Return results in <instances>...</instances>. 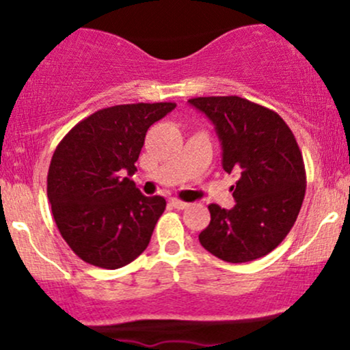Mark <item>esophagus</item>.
I'll list each match as a JSON object with an SVG mask.
<instances>
[{"label":"esophagus","mask_w":350,"mask_h":350,"mask_svg":"<svg viewBox=\"0 0 350 350\" xmlns=\"http://www.w3.org/2000/svg\"><path fill=\"white\" fill-rule=\"evenodd\" d=\"M171 206L174 208H179V211H183V208H186L189 204L183 202V200H179V199H171Z\"/></svg>","instance_id":"34e87169"}]
</instances>
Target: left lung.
<instances>
[{
    "label": "left lung",
    "instance_id": "left-lung-1",
    "mask_svg": "<svg viewBox=\"0 0 350 350\" xmlns=\"http://www.w3.org/2000/svg\"><path fill=\"white\" fill-rule=\"evenodd\" d=\"M189 103L214 123L224 170L240 174L232 186L237 204L230 211L208 206L211 224L199 242L228 263L262 258L290 234L303 206L306 170L295 135L276 111L247 98L198 97Z\"/></svg>",
    "mask_w": 350,
    "mask_h": 350
}]
</instances>
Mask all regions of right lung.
Segmentation results:
<instances>
[{"label":"right lung","mask_w":350,"mask_h":350,"mask_svg":"<svg viewBox=\"0 0 350 350\" xmlns=\"http://www.w3.org/2000/svg\"><path fill=\"white\" fill-rule=\"evenodd\" d=\"M176 103H128L95 111L62 138L47 172V198L60 235L94 267L116 270L146 250L166 208L130 178L148 128Z\"/></svg>","instance_id":"right-lung-1"}]
</instances>
